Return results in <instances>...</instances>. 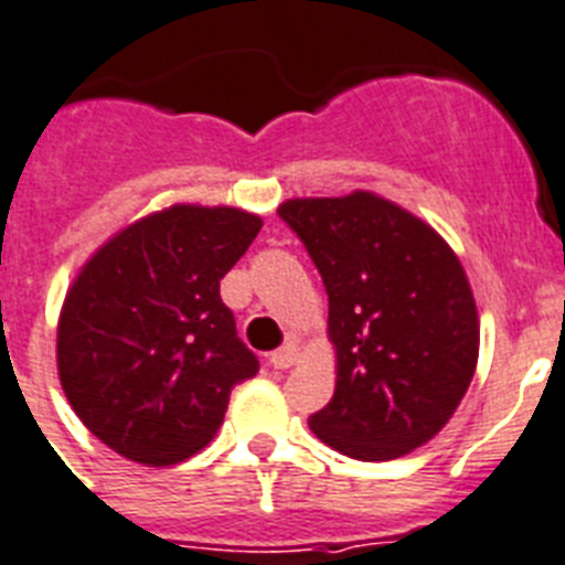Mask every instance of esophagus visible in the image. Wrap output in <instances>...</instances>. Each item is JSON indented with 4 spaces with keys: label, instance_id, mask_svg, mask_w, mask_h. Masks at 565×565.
I'll return each instance as SVG.
<instances>
[{
    "label": "esophagus",
    "instance_id": "1",
    "mask_svg": "<svg viewBox=\"0 0 565 565\" xmlns=\"http://www.w3.org/2000/svg\"><path fill=\"white\" fill-rule=\"evenodd\" d=\"M296 360H298L296 342H287V345L278 348V351H273V354H269V365H273V369H290Z\"/></svg>",
    "mask_w": 565,
    "mask_h": 565
}]
</instances>
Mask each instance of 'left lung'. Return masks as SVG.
<instances>
[{"mask_svg": "<svg viewBox=\"0 0 565 565\" xmlns=\"http://www.w3.org/2000/svg\"><path fill=\"white\" fill-rule=\"evenodd\" d=\"M328 290L337 392L310 415L328 447L392 461L441 433L473 380L479 316L433 226L369 191L278 209Z\"/></svg>", "mask_w": 565, "mask_h": 565, "instance_id": "left-lung-1", "label": "left lung"}]
</instances>
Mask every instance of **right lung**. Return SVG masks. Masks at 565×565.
<instances>
[{"mask_svg":"<svg viewBox=\"0 0 565 565\" xmlns=\"http://www.w3.org/2000/svg\"><path fill=\"white\" fill-rule=\"evenodd\" d=\"M241 209L171 205L100 246L57 324V371L75 415L118 456L185 461L214 438L228 394L258 374L220 278L260 232Z\"/></svg>","mask_w":565,"mask_h":565,"instance_id":"right-lung-1","label":"right lung"}]
</instances>
